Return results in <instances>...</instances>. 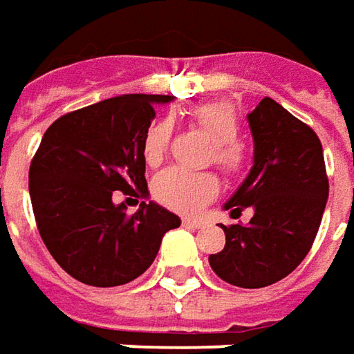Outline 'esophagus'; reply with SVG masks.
Returning a JSON list of instances; mask_svg holds the SVG:
<instances>
[{
    "instance_id": "1",
    "label": "esophagus",
    "mask_w": 354,
    "mask_h": 354,
    "mask_svg": "<svg viewBox=\"0 0 354 354\" xmlns=\"http://www.w3.org/2000/svg\"><path fill=\"white\" fill-rule=\"evenodd\" d=\"M183 226H187V228H201V226H205V221H201V218H183Z\"/></svg>"
}]
</instances>
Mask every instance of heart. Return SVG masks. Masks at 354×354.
<instances>
[{
	"mask_svg": "<svg viewBox=\"0 0 354 354\" xmlns=\"http://www.w3.org/2000/svg\"><path fill=\"white\" fill-rule=\"evenodd\" d=\"M189 116L209 140H211V153L209 159L225 173L226 177H236L246 167V147L238 142L236 110L228 102H203L191 108ZM169 120H157L143 136V159L147 165H157L163 161L171 143ZM218 179L214 173H191V171L169 167L161 171L153 179L151 191L153 197L167 209L183 214L198 212L205 205L218 195Z\"/></svg>",
	"mask_w": 354,
	"mask_h": 354,
	"instance_id": "1",
	"label": "heart"
}]
</instances>
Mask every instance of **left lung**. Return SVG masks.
Here are the masks:
<instances>
[{"instance_id": "8db88e82", "label": "left lung", "mask_w": 354, "mask_h": 354, "mask_svg": "<svg viewBox=\"0 0 354 354\" xmlns=\"http://www.w3.org/2000/svg\"><path fill=\"white\" fill-rule=\"evenodd\" d=\"M254 165L225 209L248 225H221L225 248L209 256L221 279L238 288H266L292 274L311 250L327 205L329 179L313 129L283 106L264 98L248 114Z\"/></svg>"}]
</instances>
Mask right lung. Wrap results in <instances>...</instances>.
<instances>
[{"mask_svg": "<svg viewBox=\"0 0 354 354\" xmlns=\"http://www.w3.org/2000/svg\"><path fill=\"white\" fill-rule=\"evenodd\" d=\"M161 94H124L55 120L29 167L39 234L66 274L96 288L124 286L151 266L181 218L156 203L128 214L116 191L147 195L143 136Z\"/></svg>", "mask_w": 354, "mask_h": 354, "instance_id": "right-lung-1", "label": "right lung"}]
</instances>
